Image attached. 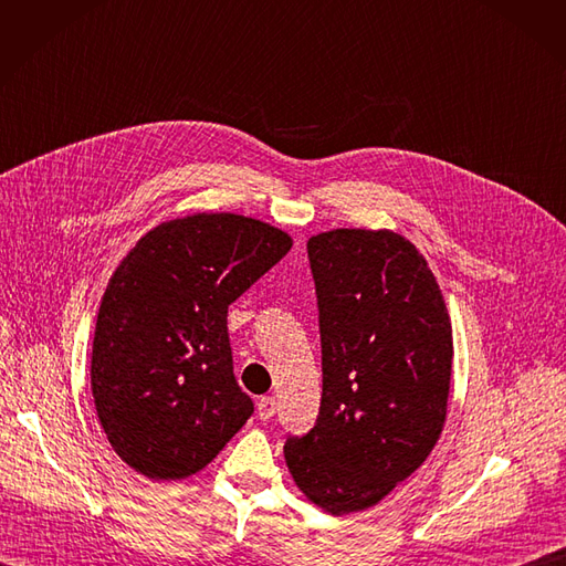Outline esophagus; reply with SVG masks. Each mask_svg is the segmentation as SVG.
Wrapping results in <instances>:
<instances>
[{
  "label": "esophagus",
  "mask_w": 566,
  "mask_h": 566,
  "mask_svg": "<svg viewBox=\"0 0 566 566\" xmlns=\"http://www.w3.org/2000/svg\"><path fill=\"white\" fill-rule=\"evenodd\" d=\"M275 411H277V402H275V398H273V396H263V398H259V402H256V413H259V419L269 421V419H273V417H275Z\"/></svg>",
  "instance_id": "34e87169"
}]
</instances>
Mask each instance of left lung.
Here are the masks:
<instances>
[{"label": "left lung", "instance_id": "1", "mask_svg": "<svg viewBox=\"0 0 566 566\" xmlns=\"http://www.w3.org/2000/svg\"><path fill=\"white\" fill-rule=\"evenodd\" d=\"M323 394L316 426L284 443L303 494L329 514L380 503L441 434L453 329L428 261L400 234L334 230L307 243Z\"/></svg>", "mask_w": 566, "mask_h": 566}]
</instances>
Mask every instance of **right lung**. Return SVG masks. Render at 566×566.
Listing matches in <instances>:
<instances>
[{
	"label": "right lung",
	"mask_w": 566,
	"mask_h": 566,
	"mask_svg": "<svg viewBox=\"0 0 566 566\" xmlns=\"http://www.w3.org/2000/svg\"><path fill=\"white\" fill-rule=\"evenodd\" d=\"M291 245L261 220L196 213L161 222L123 259L99 305L91 385L106 439L134 471L193 475L252 417L228 310Z\"/></svg>",
	"instance_id": "1"
}]
</instances>
